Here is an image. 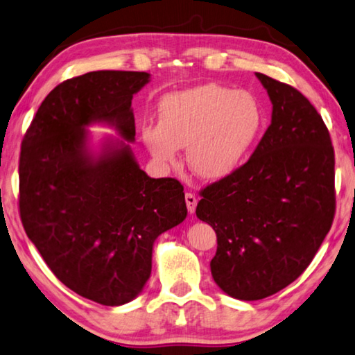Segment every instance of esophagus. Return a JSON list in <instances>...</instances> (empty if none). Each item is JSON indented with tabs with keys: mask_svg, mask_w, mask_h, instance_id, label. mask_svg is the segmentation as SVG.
I'll return each instance as SVG.
<instances>
[{
	"mask_svg": "<svg viewBox=\"0 0 355 355\" xmlns=\"http://www.w3.org/2000/svg\"><path fill=\"white\" fill-rule=\"evenodd\" d=\"M184 200H186V205H188V211L192 214V212L196 211V206H197V197L194 194H191V192H186Z\"/></svg>",
	"mask_w": 355,
	"mask_h": 355,
	"instance_id": "obj_1",
	"label": "esophagus"
}]
</instances>
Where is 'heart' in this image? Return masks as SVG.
<instances>
[{
  "label": "heart",
  "mask_w": 355,
  "mask_h": 355,
  "mask_svg": "<svg viewBox=\"0 0 355 355\" xmlns=\"http://www.w3.org/2000/svg\"><path fill=\"white\" fill-rule=\"evenodd\" d=\"M158 125L143 128L153 159L173 164L186 147L191 171L203 180L230 177L243 164L263 128V110L253 93L205 83L164 96Z\"/></svg>",
  "instance_id": "1"
}]
</instances>
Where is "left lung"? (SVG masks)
Masks as SVG:
<instances>
[{"label":"left lung","mask_w":355,"mask_h":355,"mask_svg":"<svg viewBox=\"0 0 355 355\" xmlns=\"http://www.w3.org/2000/svg\"><path fill=\"white\" fill-rule=\"evenodd\" d=\"M256 77L272 101V124L247 163L206 186L196 209L217 234L212 278L243 301L292 284L335 214L334 147L323 119L298 89Z\"/></svg>","instance_id":"left-lung-1"}]
</instances>
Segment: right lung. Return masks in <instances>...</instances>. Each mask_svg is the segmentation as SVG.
<instances>
[{"instance_id": "obj_1", "label": "right lung", "mask_w": 355, "mask_h": 355, "mask_svg": "<svg viewBox=\"0 0 355 355\" xmlns=\"http://www.w3.org/2000/svg\"><path fill=\"white\" fill-rule=\"evenodd\" d=\"M139 71H93L51 92L20 153V216L26 234L57 278L77 295L121 306L141 293L157 237L188 216L175 178H150L130 149ZM114 128L98 151L89 125Z\"/></svg>"}]
</instances>
